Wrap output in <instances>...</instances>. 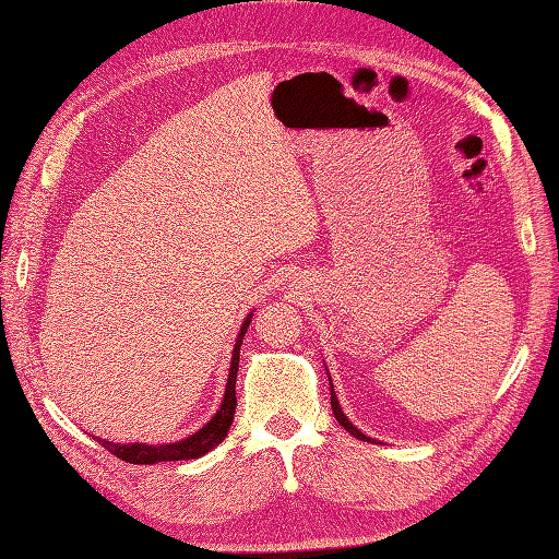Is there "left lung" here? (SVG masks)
I'll use <instances>...</instances> for the list:
<instances>
[{
  "instance_id": "obj_1",
  "label": "left lung",
  "mask_w": 559,
  "mask_h": 559,
  "mask_svg": "<svg viewBox=\"0 0 559 559\" xmlns=\"http://www.w3.org/2000/svg\"><path fill=\"white\" fill-rule=\"evenodd\" d=\"M329 381H331V377H329ZM331 408H333V416H335V420H337L340 425H343V427L354 436V439H360V441H366V443H374V441L370 439V436H366L362 431H358V429L349 423V418L343 414V408H340L337 397H335V393H333V383H331Z\"/></svg>"
}]
</instances>
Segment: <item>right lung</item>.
Masks as SVG:
<instances>
[{
    "mask_svg": "<svg viewBox=\"0 0 559 559\" xmlns=\"http://www.w3.org/2000/svg\"><path fill=\"white\" fill-rule=\"evenodd\" d=\"M253 312H249V318L241 324L237 340H235V349H233V358H230V374H228V383H226V393L222 400L219 411H216L214 418L199 429L197 433L187 436L185 441L178 443H166V445H145V443H114V441H103L98 439V443H103V448H107L111 454H116L118 459L128 461V464H157V461H182V459H199L203 454H207L212 448L219 445L226 436L228 429L233 425V416H235V406H237V397H235V381H237V370H239V347L241 340H245V333L251 324Z\"/></svg>",
    "mask_w": 559,
    "mask_h": 559,
    "instance_id": "right-lung-1",
    "label": "right lung"
}]
</instances>
